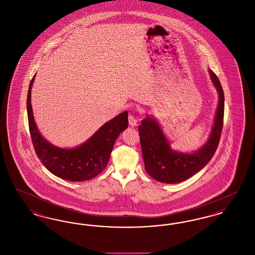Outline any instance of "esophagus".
<instances>
[{"label": "esophagus", "mask_w": 255, "mask_h": 255, "mask_svg": "<svg viewBox=\"0 0 255 255\" xmlns=\"http://www.w3.org/2000/svg\"><path fill=\"white\" fill-rule=\"evenodd\" d=\"M136 123H137V119H136V117L133 115V114H130L129 115V124H130V126H135L136 125Z\"/></svg>", "instance_id": "obj_1"}]
</instances>
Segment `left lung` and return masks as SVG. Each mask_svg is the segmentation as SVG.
I'll return each mask as SVG.
<instances>
[{
	"instance_id": "obj_1",
	"label": "left lung",
	"mask_w": 255,
	"mask_h": 255,
	"mask_svg": "<svg viewBox=\"0 0 255 255\" xmlns=\"http://www.w3.org/2000/svg\"><path fill=\"white\" fill-rule=\"evenodd\" d=\"M209 74L218 92V107L209 138L199 150L193 153L173 150L162 129L152 117H146L138 126L146 172L158 182L177 183L187 180L203 169L216 152L223 129L225 96L217 75L210 70Z\"/></svg>"
}]
</instances>
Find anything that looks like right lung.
I'll return each instance as SVG.
<instances>
[{
    "label": "right lung",
    "instance_id": "right-lung-1",
    "mask_svg": "<svg viewBox=\"0 0 255 255\" xmlns=\"http://www.w3.org/2000/svg\"><path fill=\"white\" fill-rule=\"evenodd\" d=\"M34 77L35 75L28 88L26 110L29 132L37 157L50 173L63 180L71 182L92 180L106 168L118 136L128 127V112H123L106 122L81 145L73 149L57 147L43 137L34 122L30 103Z\"/></svg>",
    "mask_w": 255,
    "mask_h": 255
}]
</instances>
